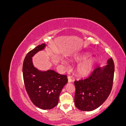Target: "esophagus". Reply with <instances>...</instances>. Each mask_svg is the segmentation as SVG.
Segmentation results:
<instances>
[{"label": "esophagus", "instance_id": "1", "mask_svg": "<svg viewBox=\"0 0 126 126\" xmlns=\"http://www.w3.org/2000/svg\"><path fill=\"white\" fill-rule=\"evenodd\" d=\"M68 82H72V80L71 79V77H70V76H68Z\"/></svg>", "mask_w": 126, "mask_h": 126}]
</instances>
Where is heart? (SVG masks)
Returning a JSON list of instances; mask_svg holds the SVG:
<instances>
[{
    "mask_svg": "<svg viewBox=\"0 0 126 126\" xmlns=\"http://www.w3.org/2000/svg\"><path fill=\"white\" fill-rule=\"evenodd\" d=\"M90 56L89 54H83L79 55L76 57L78 61H83L77 67V72L79 75L82 76H86L89 75L92 71L96 63V60L94 58L87 59Z\"/></svg>",
    "mask_w": 126,
    "mask_h": 126,
    "instance_id": "heart-1",
    "label": "heart"
}]
</instances>
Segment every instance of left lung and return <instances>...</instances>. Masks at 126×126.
Returning <instances> with one entry per match:
<instances>
[{"label": "left lung", "instance_id": "left-lung-1", "mask_svg": "<svg viewBox=\"0 0 126 126\" xmlns=\"http://www.w3.org/2000/svg\"><path fill=\"white\" fill-rule=\"evenodd\" d=\"M107 65L95 68L89 77L74 82L75 104L82 111H91L107 99L112 88L115 65L112 58Z\"/></svg>", "mask_w": 126, "mask_h": 126}]
</instances>
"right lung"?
Masks as SVG:
<instances>
[{
	"instance_id": "obj_1",
	"label": "right lung",
	"mask_w": 126,
	"mask_h": 126,
	"mask_svg": "<svg viewBox=\"0 0 126 126\" xmlns=\"http://www.w3.org/2000/svg\"><path fill=\"white\" fill-rule=\"evenodd\" d=\"M45 44L37 46L26 56L22 65V74L27 93L37 107L46 110L58 104L59 94L68 82L66 75H60L54 70L41 71L33 66L32 57L44 49Z\"/></svg>"
}]
</instances>
